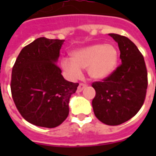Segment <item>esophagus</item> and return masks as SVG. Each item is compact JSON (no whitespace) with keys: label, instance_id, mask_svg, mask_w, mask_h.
<instances>
[{"label":"esophagus","instance_id":"obj_1","mask_svg":"<svg viewBox=\"0 0 156 156\" xmlns=\"http://www.w3.org/2000/svg\"><path fill=\"white\" fill-rule=\"evenodd\" d=\"M87 85L84 84V83H79V85H78V92H81L83 90V88L86 87Z\"/></svg>","mask_w":156,"mask_h":156}]
</instances>
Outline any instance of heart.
Wrapping results in <instances>:
<instances>
[{
	"mask_svg": "<svg viewBox=\"0 0 156 156\" xmlns=\"http://www.w3.org/2000/svg\"><path fill=\"white\" fill-rule=\"evenodd\" d=\"M118 58V51L114 45L94 44L76 50L72 53V58H62L61 66L71 79L79 78L82 68H87L90 78L100 80L114 73Z\"/></svg>",
	"mask_w": 156,
	"mask_h": 156,
	"instance_id": "obj_1",
	"label": "heart"
}]
</instances>
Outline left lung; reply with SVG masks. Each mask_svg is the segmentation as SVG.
Here are the masks:
<instances>
[{
    "label": "left lung",
    "instance_id": "left-lung-1",
    "mask_svg": "<svg viewBox=\"0 0 156 156\" xmlns=\"http://www.w3.org/2000/svg\"><path fill=\"white\" fill-rule=\"evenodd\" d=\"M108 35L118 43L122 63L108 78L93 83L96 95L92 105L98 120L119 125L134 117L144 104L147 70L144 57L133 41L119 34Z\"/></svg>",
    "mask_w": 156,
    "mask_h": 156
}]
</instances>
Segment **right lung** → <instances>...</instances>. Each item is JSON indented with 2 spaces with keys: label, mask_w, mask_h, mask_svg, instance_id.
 Segmentation results:
<instances>
[{
  "label": "right lung",
  "mask_w": 156,
  "mask_h": 156,
  "mask_svg": "<svg viewBox=\"0 0 156 156\" xmlns=\"http://www.w3.org/2000/svg\"><path fill=\"white\" fill-rule=\"evenodd\" d=\"M64 40L36 39L22 49L12 73L11 90L19 113L31 124L60 125L69 114V99L78 83L65 80L56 62Z\"/></svg>",
  "instance_id": "add662e5"
}]
</instances>
